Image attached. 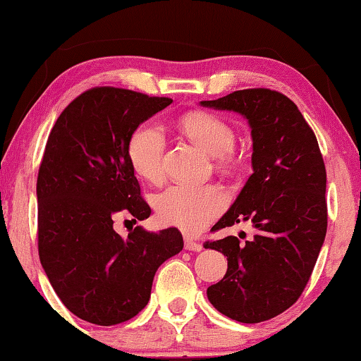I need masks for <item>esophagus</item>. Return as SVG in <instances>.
Returning a JSON list of instances; mask_svg holds the SVG:
<instances>
[{
	"label": "esophagus",
	"mask_w": 361,
	"mask_h": 361,
	"mask_svg": "<svg viewBox=\"0 0 361 361\" xmlns=\"http://www.w3.org/2000/svg\"><path fill=\"white\" fill-rule=\"evenodd\" d=\"M185 248L197 252V251L202 250V243H199V241H195L191 238H185Z\"/></svg>",
	"instance_id": "esophagus-1"
}]
</instances>
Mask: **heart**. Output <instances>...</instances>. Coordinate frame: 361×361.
I'll use <instances>...</instances> for the list:
<instances>
[{
    "instance_id": "1",
    "label": "heart",
    "mask_w": 361,
    "mask_h": 361,
    "mask_svg": "<svg viewBox=\"0 0 361 361\" xmlns=\"http://www.w3.org/2000/svg\"><path fill=\"white\" fill-rule=\"evenodd\" d=\"M181 131L206 152L219 157L224 166L233 165L236 134L222 116L209 111H191L180 118ZM166 139L164 129L155 123H142L134 129L128 142L133 169L141 178L159 183L165 176ZM227 197L217 185L173 183L152 197L154 211L160 224L176 227L186 233L206 228L224 211Z\"/></svg>"
}]
</instances>
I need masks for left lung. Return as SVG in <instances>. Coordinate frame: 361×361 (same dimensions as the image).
Masks as SVG:
<instances>
[{"label":"left lung","instance_id":"left-lung-1","mask_svg":"<svg viewBox=\"0 0 361 361\" xmlns=\"http://www.w3.org/2000/svg\"><path fill=\"white\" fill-rule=\"evenodd\" d=\"M202 106L243 115L251 126L252 175L212 232L250 222L255 235L206 241L227 256L224 279L207 288L215 310L255 324L300 298L327 230L326 166L313 129L277 90L245 89Z\"/></svg>","mask_w":361,"mask_h":361}]
</instances>
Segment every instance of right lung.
I'll list each match as a JSON object with an SVG mask.
<instances>
[{"instance_id": "obj_1", "label": "right lung", "mask_w": 361, "mask_h": 361, "mask_svg": "<svg viewBox=\"0 0 361 361\" xmlns=\"http://www.w3.org/2000/svg\"><path fill=\"white\" fill-rule=\"evenodd\" d=\"M171 102L92 87L63 110L48 136L37 178L40 262L64 306L92 324L134 318L147 305L160 264L183 250L175 227L159 233L136 227L128 238L113 230L118 212L134 224L150 215L128 142Z\"/></svg>"}]
</instances>
